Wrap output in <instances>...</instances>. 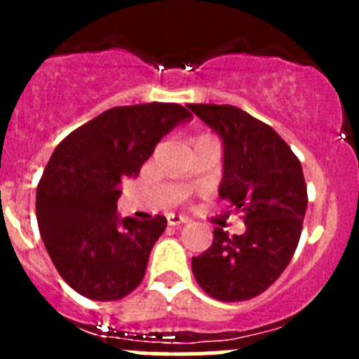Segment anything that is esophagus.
I'll use <instances>...</instances> for the list:
<instances>
[{
    "instance_id": "esophagus-1",
    "label": "esophagus",
    "mask_w": 359,
    "mask_h": 359,
    "mask_svg": "<svg viewBox=\"0 0 359 359\" xmlns=\"http://www.w3.org/2000/svg\"><path fill=\"white\" fill-rule=\"evenodd\" d=\"M168 226H172V227H177V226H180V224H187V220L189 219H186V217H182V215H168Z\"/></svg>"
}]
</instances>
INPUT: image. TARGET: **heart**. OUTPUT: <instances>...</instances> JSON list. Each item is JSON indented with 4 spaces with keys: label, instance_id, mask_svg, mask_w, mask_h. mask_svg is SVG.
Here are the masks:
<instances>
[{
    "label": "heart",
    "instance_id": "heart-1",
    "mask_svg": "<svg viewBox=\"0 0 359 359\" xmlns=\"http://www.w3.org/2000/svg\"><path fill=\"white\" fill-rule=\"evenodd\" d=\"M206 137H210V135H206Z\"/></svg>",
    "mask_w": 359,
    "mask_h": 359
}]
</instances>
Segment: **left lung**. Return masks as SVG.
I'll use <instances>...</instances> for the list:
<instances>
[{"label":"left lung","mask_w":359,"mask_h":359,"mask_svg":"<svg viewBox=\"0 0 359 359\" xmlns=\"http://www.w3.org/2000/svg\"><path fill=\"white\" fill-rule=\"evenodd\" d=\"M224 142L219 194L243 213L247 231H213V243L193 257L203 292L222 302H241L266 292L290 264L307 208L302 165L287 142L260 119L229 104H189Z\"/></svg>","instance_id":"left-lung-1"}]
</instances>
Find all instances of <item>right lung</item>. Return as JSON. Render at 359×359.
Returning <instances> with one entry per match:
<instances>
[{
	"mask_svg": "<svg viewBox=\"0 0 359 359\" xmlns=\"http://www.w3.org/2000/svg\"><path fill=\"white\" fill-rule=\"evenodd\" d=\"M186 118L191 112L172 102L112 107L53 151L36 191V217L53 266L79 295L119 300L144 280L166 219L118 220L119 184L139 175L161 137Z\"/></svg>",
	"mask_w": 359,
	"mask_h": 359,
	"instance_id": "right-lung-1",
	"label": "right lung"
}]
</instances>
